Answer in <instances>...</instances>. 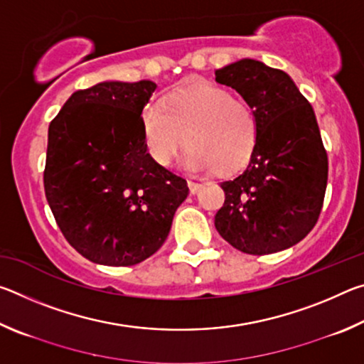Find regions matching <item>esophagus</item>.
I'll use <instances>...</instances> for the list:
<instances>
[{
    "label": "esophagus",
    "instance_id": "obj_1",
    "mask_svg": "<svg viewBox=\"0 0 364 364\" xmlns=\"http://www.w3.org/2000/svg\"><path fill=\"white\" fill-rule=\"evenodd\" d=\"M188 186H189V193L191 194H197L202 189V184L200 183H196V181H188Z\"/></svg>",
    "mask_w": 364,
    "mask_h": 364
}]
</instances>
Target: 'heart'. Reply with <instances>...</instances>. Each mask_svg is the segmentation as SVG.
<instances>
[{"label": "heart", "instance_id": "1", "mask_svg": "<svg viewBox=\"0 0 364 364\" xmlns=\"http://www.w3.org/2000/svg\"><path fill=\"white\" fill-rule=\"evenodd\" d=\"M141 128L146 149L160 167L170 165L188 143V168H217L223 175L249 164L260 136L255 110L208 82L178 90L164 104H147L141 112Z\"/></svg>", "mask_w": 364, "mask_h": 364}]
</instances>
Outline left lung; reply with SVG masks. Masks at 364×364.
Listing matches in <instances>:
<instances>
[{
    "label": "left lung",
    "instance_id": "left-lung-1",
    "mask_svg": "<svg viewBox=\"0 0 364 364\" xmlns=\"http://www.w3.org/2000/svg\"><path fill=\"white\" fill-rule=\"evenodd\" d=\"M255 110L260 136L241 175L220 183L215 228L234 249L267 255L300 242L316 225L328 186V154L311 104L286 72L255 59L215 70Z\"/></svg>",
    "mask_w": 364,
    "mask_h": 364
}]
</instances>
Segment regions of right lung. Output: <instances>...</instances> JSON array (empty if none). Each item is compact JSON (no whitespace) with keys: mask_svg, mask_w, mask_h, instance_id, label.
<instances>
[{"mask_svg":"<svg viewBox=\"0 0 364 364\" xmlns=\"http://www.w3.org/2000/svg\"><path fill=\"white\" fill-rule=\"evenodd\" d=\"M157 85L78 90L49 123L45 194L64 237L90 262L141 263L162 247L186 180L154 162L141 112Z\"/></svg>","mask_w":364,"mask_h":364,"instance_id":"right-lung-1","label":"right lung"}]
</instances>
